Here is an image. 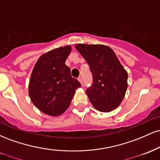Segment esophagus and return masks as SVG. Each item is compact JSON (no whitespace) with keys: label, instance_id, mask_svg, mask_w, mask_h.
Segmentation results:
<instances>
[{"label":"esophagus","instance_id":"esophagus-1","mask_svg":"<svg viewBox=\"0 0 160 160\" xmlns=\"http://www.w3.org/2000/svg\"><path fill=\"white\" fill-rule=\"evenodd\" d=\"M78 80H79V82H80V83H82V79H81V78H80V77H79V78H78Z\"/></svg>","mask_w":160,"mask_h":160}]
</instances>
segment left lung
<instances>
[{"instance_id": "obj_1", "label": "left lung", "mask_w": 160, "mask_h": 160, "mask_svg": "<svg viewBox=\"0 0 160 160\" xmlns=\"http://www.w3.org/2000/svg\"><path fill=\"white\" fill-rule=\"evenodd\" d=\"M75 48L89 64L92 74L93 83L86 91L92 106L102 112L115 110L127 89V71L108 46L79 43Z\"/></svg>"}]
</instances>
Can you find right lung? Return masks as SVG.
<instances>
[{"label":"right lung","mask_w":160,"mask_h":160,"mask_svg":"<svg viewBox=\"0 0 160 160\" xmlns=\"http://www.w3.org/2000/svg\"><path fill=\"white\" fill-rule=\"evenodd\" d=\"M71 46H65L44 53L38 58L31 75L28 94L32 103L45 114L57 117L68 108L80 87L71 75L65 61Z\"/></svg>","instance_id":"obj_1"}]
</instances>
